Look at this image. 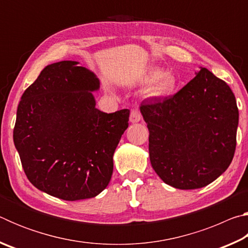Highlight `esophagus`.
<instances>
[{"mask_svg": "<svg viewBox=\"0 0 248 248\" xmlns=\"http://www.w3.org/2000/svg\"><path fill=\"white\" fill-rule=\"evenodd\" d=\"M141 120V114L138 109H132L131 114H130V123L131 124H136L139 123Z\"/></svg>", "mask_w": 248, "mask_h": 248, "instance_id": "esophagus-1", "label": "esophagus"}]
</instances>
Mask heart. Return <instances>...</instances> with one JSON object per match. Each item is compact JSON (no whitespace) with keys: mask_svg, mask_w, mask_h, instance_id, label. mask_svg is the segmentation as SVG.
<instances>
[{"mask_svg":"<svg viewBox=\"0 0 248 248\" xmlns=\"http://www.w3.org/2000/svg\"><path fill=\"white\" fill-rule=\"evenodd\" d=\"M142 84H149L145 90V95L149 98L159 99L166 98L177 92L180 81L177 75L173 72H163L159 69L146 71L140 77Z\"/></svg>","mask_w":248,"mask_h":248,"instance_id":"heart-1","label":"heart"}]
</instances>
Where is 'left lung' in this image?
Listing matches in <instances>:
<instances>
[{"instance_id":"left-lung-1","label":"left lung","mask_w":248,"mask_h":248,"mask_svg":"<svg viewBox=\"0 0 248 248\" xmlns=\"http://www.w3.org/2000/svg\"><path fill=\"white\" fill-rule=\"evenodd\" d=\"M150 161L159 178L178 189L211 184L232 162L238 109L232 90L208 69L175 95L142 102Z\"/></svg>"}]
</instances>
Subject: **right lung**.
Masks as SVG:
<instances>
[{
    "instance_id": "obj_1",
    "label": "right lung",
    "mask_w": 248,
    "mask_h": 248,
    "mask_svg": "<svg viewBox=\"0 0 248 248\" xmlns=\"http://www.w3.org/2000/svg\"><path fill=\"white\" fill-rule=\"evenodd\" d=\"M98 90L94 72L61 61L46 66L24 92L13 139L25 174L39 190L75 201L108 186L130 110L100 111L93 95Z\"/></svg>"
}]
</instances>
